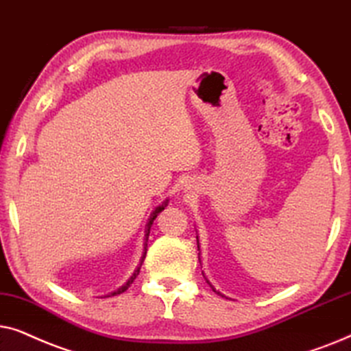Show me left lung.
I'll return each mask as SVG.
<instances>
[{
	"label": "left lung",
	"instance_id": "obj_1",
	"mask_svg": "<svg viewBox=\"0 0 351 351\" xmlns=\"http://www.w3.org/2000/svg\"><path fill=\"white\" fill-rule=\"evenodd\" d=\"M197 249H199V237H197ZM205 279H207V278H205ZM208 284H210V281H207ZM210 287H212V291L215 292V293H218V295H221L223 297V293L221 292H219V291H217V289H215L213 286H212V284H210Z\"/></svg>",
	"mask_w": 351,
	"mask_h": 351
}]
</instances>
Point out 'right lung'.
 <instances>
[{
	"instance_id": "right-lung-1",
	"label": "right lung",
	"mask_w": 351,
	"mask_h": 351,
	"mask_svg": "<svg viewBox=\"0 0 351 351\" xmlns=\"http://www.w3.org/2000/svg\"><path fill=\"white\" fill-rule=\"evenodd\" d=\"M168 205V199L167 200H163L162 202V205H158V207H156V210H154V212L151 213V217H149V219H147V224H146V234H144V239H146V242H144V252H143V256H141V260H139V265L136 266V269H134V273L132 274V276H130V279L127 282L123 284V286L121 287H119L117 289V291H114V292H110L109 295H106V297H110V295H119V293H121V292H125L127 291V289L130 287V284H132L134 279H136V276L139 274V269H141V265H143V261H144V258H146V252H147V237H149V232H151V226H152V223H154V219L157 218V215L162 212L163 208H165Z\"/></svg>"
}]
</instances>
